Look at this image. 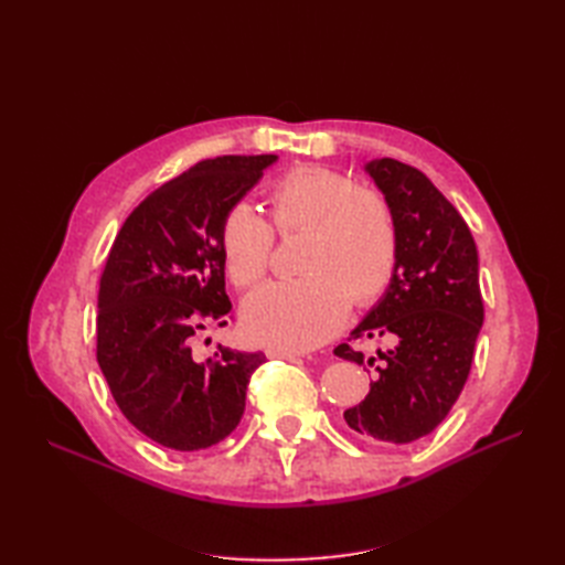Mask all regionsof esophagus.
<instances>
[{
	"label": "esophagus",
	"instance_id": "34e87169",
	"mask_svg": "<svg viewBox=\"0 0 565 565\" xmlns=\"http://www.w3.org/2000/svg\"><path fill=\"white\" fill-rule=\"evenodd\" d=\"M266 355H268V358H285V361H295V358H299V353L285 351V349H268Z\"/></svg>",
	"mask_w": 565,
	"mask_h": 565
}]
</instances>
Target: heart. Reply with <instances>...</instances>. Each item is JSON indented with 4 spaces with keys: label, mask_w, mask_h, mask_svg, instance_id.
I'll return each mask as SVG.
<instances>
[{
    "label": "heart",
    "mask_w": 565,
    "mask_h": 565,
    "mask_svg": "<svg viewBox=\"0 0 565 565\" xmlns=\"http://www.w3.org/2000/svg\"><path fill=\"white\" fill-rule=\"evenodd\" d=\"M268 204L278 235L306 233L299 264L306 278L256 289L243 306V330L256 344L306 351L341 330L351 299L367 306L384 295L398 264L396 216L382 193L316 164L285 172L270 185ZM273 231L245 202L226 212L218 245L235 287L262 282Z\"/></svg>",
    "instance_id": "obj_1"
}]
</instances>
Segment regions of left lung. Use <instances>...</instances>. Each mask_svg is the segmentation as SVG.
<instances>
[{"label": "left lung", "mask_w": 565, "mask_h": 565, "mask_svg": "<svg viewBox=\"0 0 565 565\" xmlns=\"http://www.w3.org/2000/svg\"><path fill=\"white\" fill-rule=\"evenodd\" d=\"M365 172L396 216L398 264L351 337L388 347L365 355L339 344L334 355L374 370L365 401L344 413L349 429L403 446L448 417L469 377L483 324L478 252L467 221L419 169L382 158Z\"/></svg>", "instance_id": "1"}]
</instances>
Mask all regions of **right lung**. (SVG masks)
<instances>
[{"instance_id": "1", "label": "right lung", "mask_w": 565, "mask_h": 565, "mask_svg": "<svg viewBox=\"0 0 565 565\" xmlns=\"http://www.w3.org/2000/svg\"><path fill=\"white\" fill-rule=\"evenodd\" d=\"M278 156L202 160L167 181L119 228L100 276L96 361L122 415L179 452L216 446L243 419L247 384L266 355L218 347L198 361L193 339L226 324L221 221Z\"/></svg>"}]
</instances>
